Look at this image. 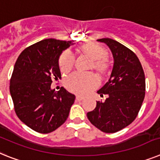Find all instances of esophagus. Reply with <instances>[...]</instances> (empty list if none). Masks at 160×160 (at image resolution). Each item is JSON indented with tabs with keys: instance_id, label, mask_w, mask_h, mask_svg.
<instances>
[{
	"instance_id": "1",
	"label": "esophagus",
	"mask_w": 160,
	"mask_h": 160,
	"mask_svg": "<svg viewBox=\"0 0 160 160\" xmlns=\"http://www.w3.org/2000/svg\"><path fill=\"white\" fill-rule=\"evenodd\" d=\"M83 99H84V98H83L82 97H80V96H76V100L78 101V102H80V101H82Z\"/></svg>"
}]
</instances>
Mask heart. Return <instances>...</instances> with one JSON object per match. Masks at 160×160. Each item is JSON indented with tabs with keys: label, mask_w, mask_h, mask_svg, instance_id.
<instances>
[{
	"label": "heart",
	"mask_w": 160,
	"mask_h": 160,
	"mask_svg": "<svg viewBox=\"0 0 160 160\" xmlns=\"http://www.w3.org/2000/svg\"><path fill=\"white\" fill-rule=\"evenodd\" d=\"M80 50L92 59V68L99 73H105L108 69V62L106 58L107 51L105 48L95 43H87L80 46ZM76 57L71 50H65L58 60L60 70L68 72L73 68ZM66 88L70 92L79 95H84L96 88L99 84L98 78L94 74H84L76 72L71 74L64 81Z\"/></svg>",
	"instance_id": "heart-1"
}]
</instances>
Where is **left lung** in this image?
I'll return each instance as SVG.
<instances>
[{"mask_svg":"<svg viewBox=\"0 0 160 160\" xmlns=\"http://www.w3.org/2000/svg\"><path fill=\"white\" fill-rule=\"evenodd\" d=\"M114 58L111 77L98 92L107 95L105 102H97L96 108L87 113L92 125L107 133L123 129L136 119L146 93L143 68L137 55L118 41L102 38Z\"/></svg>","mask_w":160,"mask_h":160,"instance_id":"left-lung-1","label":"left lung"}]
</instances>
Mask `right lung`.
<instances>
[{"label":"right lung","mask_w":160,"mask_h":160,"mask_svg":"<svg viewBox=\"0 0 160 160\" xmlns=\"http://www.w3.org/2000/svg\"><path fill=\"white\" fill-rule=\"evenodd\" d=\"M72 41L45 39L26 48L14 64L9 92L15 113L29 128L49 133L68 119L76 97L61 87L51 89L61 78L58 58Z\"/></svg>","instance_id":"1"}]
</instances>
